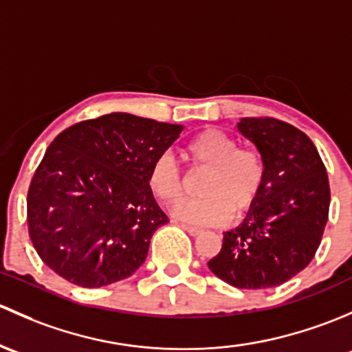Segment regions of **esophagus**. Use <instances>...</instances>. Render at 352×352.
<instances>
[{
	"mask_svg": "<svg viewBox=\"0 0 352 352\" xmlns=\"http://www.w3.org/2000/svg\"><path fill=\"white\" fill-rule=\"evenodd\" d=\"M181 227H183V229L186 230L190 235H200V234H201V229H198V227L186 226V223H183V226H181Z\"/></svg>",
	"mask_w": 352,
	"mask_h": 352,
	"instance_id": "1",
	"label": "esophagus"
}]
</instances>
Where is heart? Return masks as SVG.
Wrapping results in <instances>:
<instances>
[{"mask_svg": "<svg viewBox=\"0 0 352 352\" xmlns=\"http://www.w3.org/2000/svg\"><path fill=\"white\" fill-rule=\"evenodd\" d=\"M186 155L195 166H206L203 197L176 203V219L195 226H220L230 219L232 210L244 213L259 198L264 184V164L254 151L239 149L229 133L206 129L186 144ZM147 183L152 193L166 203L176 201L184 191V176L175 155L161 152L152 161Z\"/></svg>", "mask_w": 352, "mask_h": 352, "instance_id": "obj_1", "label": "heart"}]
</instances>
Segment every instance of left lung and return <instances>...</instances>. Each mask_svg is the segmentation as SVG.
Wrapping results in <instances>:
<instances>
[{
  "label": "left lung",
  "mask_w": 352,
  "mask_h": 352,
  "mask_svg": "<svg viewBox=\"0 0 352 352\" xmlns=\"http://www.w3.org/2000/svg\"><path fill=\"white\" fill-rule=\"evenodd\" d=\"M237 129L257 147L266 176L208 267L235 288H273L305 270L320 245L331 205L327 171L314 142L289 123L241 118Z\"/></svg>",
  "instance_id": "left-lung-1"
}]
</instances>
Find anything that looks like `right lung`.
I'll return each mask as SVG.
<instances>
[{
  "label": "right lung",
  "instance_id": "1",
  "mask_svg": "<svg viewBox=\"0 0 352 352\" xmlns=\"http://www.w3.org/2000/svg\"><path fill=\"white\" fill-rule=\"evenodd\" d=\"M183 125L130 113L79 122L47 147L27 197L28 234L64 280L101 288L132 276L168 217L147 183Z\"/></svg>",
  "mask_w": 352,
  "mask_h": 352
}]
</instances>
